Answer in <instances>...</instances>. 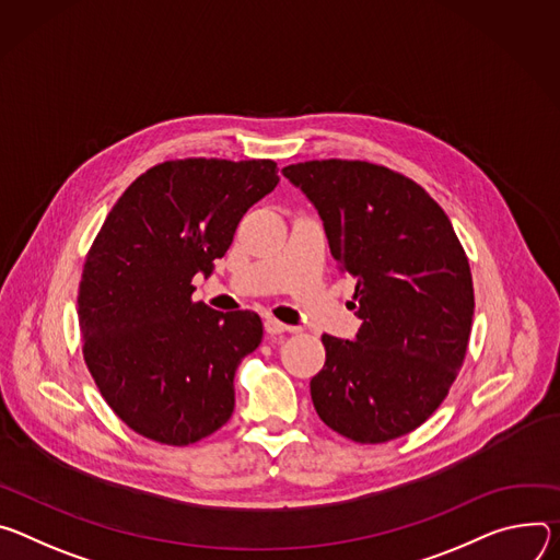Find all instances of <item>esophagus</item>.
<instances>
[{
  "label": "esophagus",
  "instance_id": "1",
  "mask_svg": "<svg viewBox=\"0 0 560 560\" xmlns=\"http://www.w3.org/2000/svg\"><path fill=\"white\" fill-rule=\"evenodd\" d=\"M265 331H267L269 336H280V334H284V331H293V327H289V325L276 320V318H267V320H265Z\"/></svg>",
  "mask_w": 560,
  "mask_h": 560
}]
</instances>
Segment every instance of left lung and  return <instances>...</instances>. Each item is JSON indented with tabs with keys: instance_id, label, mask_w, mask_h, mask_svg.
Segmentation results:
<instances>
[{
	"instance_id": "8db88e82",
	"label": "left lung",
	"mask_w": 560,
	"mask_h": 560,
	"mask_svg": "<svg viewBox=\"0 0 560 560\" xmlns=\"http://www.w3.org/2000/svg\"><path fill=\"white\" fill-rule=\"evenodd\" d=\"M282 173L318 209L338 269L355 278L351 306L362 320L355 340L323 334L314 407L353 443L400 439L441 407L465 360L474 320L465 248L441 205L398 171L312 160Z\"/></svg>"
}]
</instances>
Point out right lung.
<instances>
[{
	"mask_svg": "<svg viewBox=\"0 0 560 560\" xmlns=\"http://www.w3.org/2000/svg\"><path fill=\"white\" fill-rule=\"evenodd\" d=\"M278 182L273 160H168L121 194L95 235L78 291L84 362L140 436L186 447L231 418L235 369L262 323L194 302L191 280L213 273L242 215Z\"/></svg>",
	"mask_w": 560,
	"mask_h": 560,
	"instance_id": "obj_1",
	"label": "right lung"
}]
</instances>
